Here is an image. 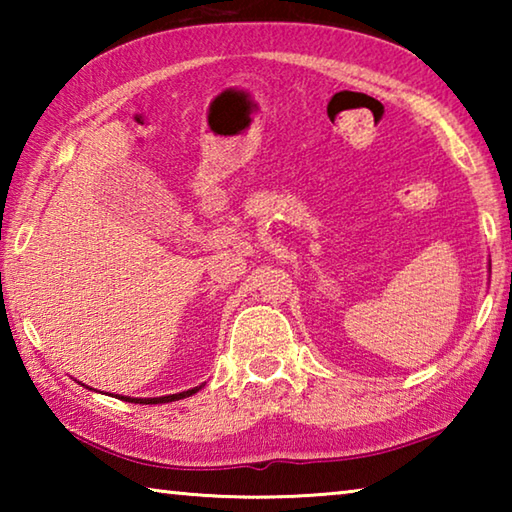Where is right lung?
Instances as JSON below:
<instances>
[{"label":"right lung","instance_id":"obj_1","mask_svg":"<svg viewBox=\"0 0 512 512\" xmlns=\"http://www.w3.org/2000/svg\"><path fill=\"white\" fill-rule=\"evenodd\" d=\"M201 391V386L196 388H189V391H183V393H176V395H164V397H124L121 395L119 400L124 402H135V404H164V402H176V400H183V397H189Z\"/></svg>","mask_w":512,"mask_h":512}]
</instances>
